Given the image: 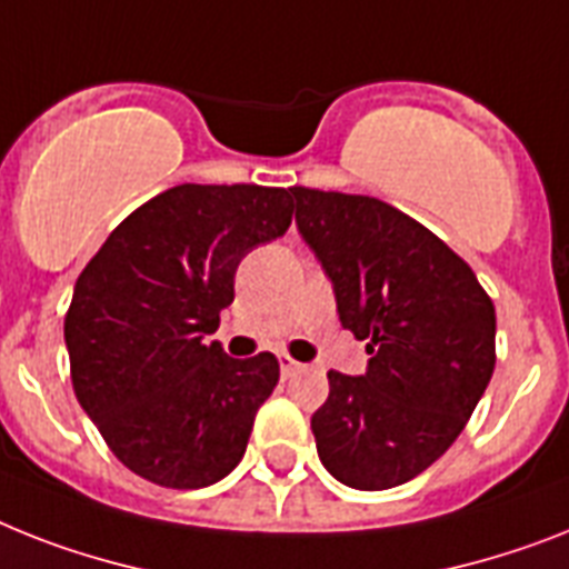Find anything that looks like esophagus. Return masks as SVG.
I'll use <instances>...</instances> for the list:
<instances>
[{
	"instance_id": "34e87169",
	"label": "esophagus",
	"mask_w": 569,
	"mask_h": 569,
	"mask_svg": "<svg viewBox=\"0 0 569 569\" xmlns=\"http://www.w3.org/2000/svg\"><path fill=\"white\" fill-rule=\"evenodd\" d=\"M279 366H281V378H293L296 372H302L305 363L293 360L290 355H279Z\"/></svg>"
}]
</instances>
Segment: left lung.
Here are the masks:
<instances>
[{
    "label": "left lung",
    "instance_id": "8db88e82",
    "mask_svg": "<svg viewBox=\"0 0 569 569\" xmlns=\"http://www.w3.org/2000/svg\"><path fill=\"white\" fill-rule=\"evenodd\" d=\"M296 227L335 281L342 328L366 340L360 378L328 372L311 430L342 486L383 491L457 442L495 372V302L419 220L378 197L293 186Z\"/></svg>",
    "mask_w": 569,
    "mask_h": 569
}]
</instances>
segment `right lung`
<instances>
[{
	"mask_svg": "<svg viewBox=\"0 0 569 569\" xmlns=\"http://www.w3.org/2000/svg\"><path fill=\"white\" fill-rule=\"evenodd\" d=\"M293 197L182 182L130 211L74 281L63 335L74 396L124 468L206 488L241 462L279 360L227 358L220 311L241 258L288 232Z\"/></svg>",
	"mask_w": 569,
	"mask_h": 569,
	"instance_id": "right-lung-1",
	"label": "right lung"
}]
</instances>
